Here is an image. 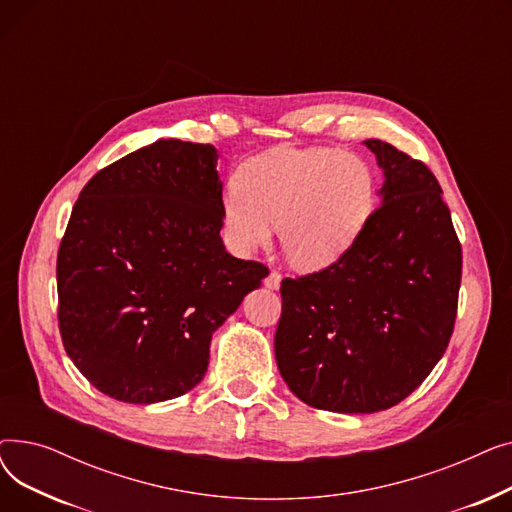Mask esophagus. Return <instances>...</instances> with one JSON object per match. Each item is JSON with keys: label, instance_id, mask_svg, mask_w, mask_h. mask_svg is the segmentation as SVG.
I'll use <instances>...</instances> for the list:
<instances>
[{"label": "esophagus", "instance_id": "esophagus-1", "mask_svg": "<svg viewBox=\"0 0 512 512\" xmlns=\"http://www.w3.org/2000/svg\"><path fill=\"white\" fill-rule=\"evenodd\" d=\"M263 282H265V286H267V288L278 290V288H280V282H282V276H280L278 272H270V274L265 276V280H263Z\"/></svg>", "mask_w": 512, "mask_h": 512}]
</instances>
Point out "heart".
Instances as JSON below:
<instances>
[{
	"label": "heart",
	"instance_id": "b5f03b06",
	"mask_svg": "<svg viewBox=\"0 0 512 512\" xmlns=\"http://www.w3.org/2000/svg\"><path fill=\"white\" fill-rule=\"evenodd\" d=\"M373 176L353 153L278 147L249 159L224 195V226L238 251L280 242L305 272L342 257L373 209Z\"/></svg>",
	"mask_w": 512,
	"mask_h": 512
}]
</instances>
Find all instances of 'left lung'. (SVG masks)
Returning <instances> with one entry per match:
<instances>
[{
    "instance_id": "1",
    "label": "left lung",
    "mask_w": 512,
    "mask_h": 512,
    "mask_svg": "<svg viewBox=\"0 0 512 512\" xmlns=\"http://www.w3.org/2000/svg\"><path fill=\"white\" fill-rule=\"evenodd\" d=\"M365 145L384 170L382 205L338 261L280 286L278 369L292 394L334 413L384 411L421 386L446 353L463 272L432 170Z\"/></svg>"
}]
</instances>
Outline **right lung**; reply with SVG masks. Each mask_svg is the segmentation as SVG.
<instances>
[{
    "instance_id": "obj_1",
    "label": "right lung",
    "mask_w": 512,
    "mask_h": 512,
    "mask_svg": "<svg viewBox=\"0 0 512 512\" xmlns=\"http://www.w3.org/2000/svg\"><path fill=\"white\" fill-rule=\"evenodd\" d=\"M213 145L161 139L99 170L58 251L68 357L103 394L170 400L207 371L211 334L270 270L232 257Z\"/></svg>"
}]
</instances>
